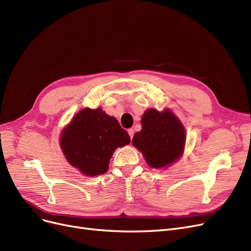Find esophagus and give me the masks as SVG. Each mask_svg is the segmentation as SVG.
<instances>
[{
    "label": "esophagus",
    "instance_id": "1",
    "mask_svg": "<svg viewBox=\"0 0 251 251\" xmlns=\"http://www.w3.org/2000/svg\"><path fill=\"white\" fill-rule=\"evenodd\" d=\"M127 131H128V134L130 135V138H132V137H133V134H134V130H133V128H129Z\"/></svg>",
    "mask_w": 251,
    "mask_h": 251
}]
</instances>
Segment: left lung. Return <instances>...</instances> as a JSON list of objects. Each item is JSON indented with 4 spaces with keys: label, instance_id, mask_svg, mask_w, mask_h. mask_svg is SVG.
Returning <instances> with one entry per match:
<instances>
[{
    "label": "left lung",
    "instance_id": "obj_1",
    "mask_svg": "<svg viewBox=\"0 0 251 251\" xmlns=\"http://www.w3.org/2000/svg\"><path fill=\"white\" fill-rule=\"evenodd\" d=\"M142 130L134 134L132 145L142 152L153 169H164L183 155L186 132L179 118L170 108H148L142 117Z\"/></svg>",
    "mask_w": 251,
    "mask_h": 251
}]
</instances>
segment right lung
<instances>
[{
    "instance_id": "right-lung-1",
    "label": "right lung",
    "mask_w": 251,
    "mask_h": 251,
    "mask_svg": "<svg viewBox=\"0 0 251 251\" xmlns=\"http://www.w3.org/2000/svg\"><path fill=\"white\" fill-rule=\"evenodd\" d=\"M130 143V136L115 117L101 107L83 108L72 118L60 136V147L67 161L82 175L96 177L108 170L117 148Z\"/></svg>"
}]
</instances>
